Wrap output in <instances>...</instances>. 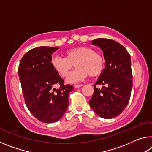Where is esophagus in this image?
<instances>
[{
	"label": "esophagus",
	"mask_w": 152,
	"mask_h": 152,
	"mask_svg": "<svg viewBox=\"0 0 152 152\" xmlns=\"http://www.w3.org/2000/svg\"><path fill=\"white\" fill-rule=\"evenodd\" d=\"M82 86H83V84H75V85L74 86V87L75 88H78L80 87H82Z\"/></svg>",
	"instance_id": "obj_1"
}]
</instances>
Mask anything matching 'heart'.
Wrapping results in <instances>:
<instances>
[{"instance_id":"1","label":"heart","mask_w":152,"mask_h":152,"mask_svg":"<svg viewBox=\"0 0 152 152\" xmlns=\"http://www.w3.org/2000/svg\"><path fill=\"white\" fill-rule=\"evenodd\" d=\"M66 58L54 56L51 58L53 70L61 77L68 76L73 66L76 69L66 79L68 83H76L85 79L88 75L94 77L101 74L104 69L103 58L87 46H79L65 51Z\"/></svg>"}]
</instances>
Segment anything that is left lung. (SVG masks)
Here are the masks:
<instances>
[{
  "label": "left lung",
  "instance_id": "8db88e82",
  "mask_svg": "<svg viewBox=\"0 0 152 152\" xmlns=\"http://www.w3.org/2000/svg\"><path fill=\"white\" fill-rule=\"evenodd\" d=\"M92 44L103 52L104 68L94 86V91L89 104L92 110L104 119L119 115L129 101L132 89L131 56L127 50L114 40L99 38ZM96 84L104 86L96 88Z\"/></svg>",
  "mask_w": 152,
  "mask_h": 152
}]
</instances>
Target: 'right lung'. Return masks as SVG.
I'll use <instances>...</instances> for the list:
<instances>
[{
	"label": "right lung",
	"mask_w": 152,
	"mask_h": 152,
	"mask_svg": "<svg viewBox=\"0 0 152 152\" xmlns=\"http://www.w3.org/2000/svg\"><path fill=\"white\" fill-rule=\"evenodd\" d=\"M58 49H32L23 56L18 70L25 104L43 123H54L62 117L68 107V94L74 90L72 85L63 84V79L51 67V55ZM56 85L60 88L56 89Z\"/></svg>",
	"instance_id": "right-lung-1"
}]
</instances>
